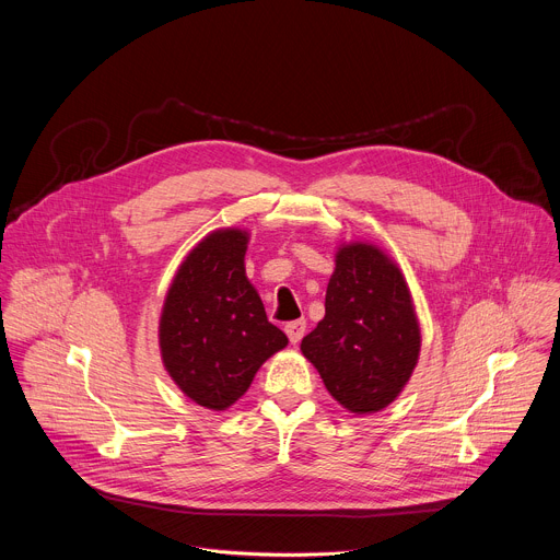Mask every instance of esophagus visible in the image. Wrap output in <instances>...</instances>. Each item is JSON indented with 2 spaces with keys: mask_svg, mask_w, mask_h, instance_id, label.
Masks as SVG:
<instances>
[{
  "mask_svg": "<svg viewBox=\"0 0 560 560\" xmlns=\"http://www.w3.org/2000/svg\"><path fill=\"white\" fill-rule=\"evenodd\" d=\"M285 335H288L290 343L296 346V343L303 339V335H305V318H299V322L288 324V326H285Z\"/></svg>",
  "mask_w": 560,
  "mask_h": 560,
  "instance_id": "obj_1",
  "label": "esophagus"
}]
</instances>
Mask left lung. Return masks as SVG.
<instances>
[{"label":"left lung","mask_w":560,"mask_h":560,"mask_svg":"<svg viewBox=\"0 0 560 560\" xmlns=\"http://www.w3.org/2000/svg\"><path fill=\"white\" fill-rule=\"evenodd\" d=\"M335 401L352 415L387 408L421 354V326L401 268L368 242L341 244L326 316L301 341Z\"/></svg>","instance_id":"1"}]
</instances>
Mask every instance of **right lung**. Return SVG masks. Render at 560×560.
<instances>
[{"mask_svg": "<svg viewBox=\"0 0 560 560\" xmlns=\"http://www.w3.org/2000/svg\"><path fill=\"white\" fill-rule=\"evenodd\" d=\"M250 232L219 228L186 255L159 316V350L175 385L201 408L223 412L257 370L288 346L246 277Z\"/></svg>", "mask_w": 560, "mask_h": 560, "instance_id": "obj_1", "label": "right lung"}]
</instances>
